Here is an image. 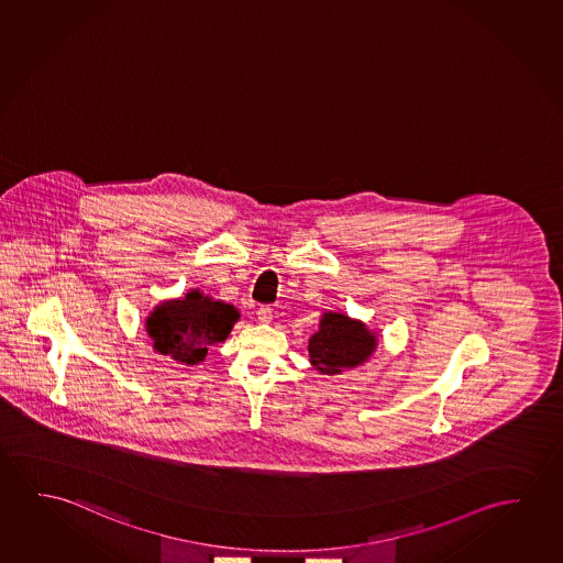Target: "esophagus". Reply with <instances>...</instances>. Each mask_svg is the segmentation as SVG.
Returning a JSON list of instances; mask_svg holds the SVG:
<instances>
[{
    "instance_id": "esophagus-1",
    "label": "esophagus",
    "mask_w": 563,
    "mask_h": 563,
    "mask_svg": "<svg viewBox=\"0 0 563 563\" xmlns=\"http://www.w3.org/2000/svg\"><path fill=\"white\" fill-rule=\"evenodd\" d=\"M257 318H260L261 323H268V321L273 320V310L268 306H261L260 310H257Z\"/></svg>"
}]
</instances>
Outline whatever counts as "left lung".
I'll list each match as a JSON object with an SVG mask.
<instances>
[{
	"label": "left lung",
	"instance_id": "obj_1",
	"mask_svg": "<svg viewBox=\"0 0 563 563\" xmlns=\"http://www.w3.org/2000/svg\"><path fill=\"white\" fill-rule=\"evenodd\" d=\"M376 345V333L363 321L345 313L325 312L321 316L320 329L310 338L308 353L316 371L333 376L368 361Z\"/></svg>",
	"mask_w": 563,
	"mask_h": 563
}]
</instances>
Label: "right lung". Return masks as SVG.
Wrapping results in <instances>:
<instances>
[{
  "label": "right lung",
  "mask_w": 563,
  "mask_h": 563,
  "mask_svg": "<svg viewBox=\"0 0 563 563\" xmlns=\"http://www.w3.org/2000/svg\"><path fill=\"white\" fill-rule=\"evenodd\" d=\"M238 320L240 312L232 303L190 290L185 298L156 306L147 316L146 331L157 353L177 363L199 364L208 346L225 341Z\"/></svg>",
  "instance_id": "obj_1"
}]
</instances>
